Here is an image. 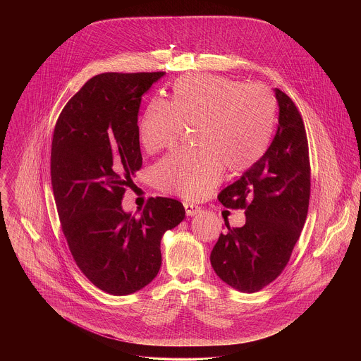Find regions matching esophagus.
Wrapping results in <instances>:
<instances>
[{
    "label": "esophagus",
    "mask_w": 361,
    "mask_h": 361,
    "mask_svg": "<svg viewBox=\"0 0 361 361\" xmlns=\"http://www.w3.org/2000/svg\"><path fill=\"white\" fill-rule=\"evenodd\" d=\"M185 211H186V215L188 216H195L197 214L202 212V207L196 206V204H192V203H185Z\"/></svg>",
    "instance_id": "obj_1"
}]
</instances>
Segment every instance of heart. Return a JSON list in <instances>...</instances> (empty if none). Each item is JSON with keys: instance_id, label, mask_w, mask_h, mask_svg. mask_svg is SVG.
Returning a JSON list of instances; mask_svg holds the SVG:
<instances>
[{"instance_id": "heart-1", "label": "heart", "mask_w": 361, "mask_h": 361, "mask_svg": "<svg viewBox=\"0 0 361 361\" xmlns=\"http://www.w3.org/2000/svg\"><path fill=\"white\" fill-rule=\"evenodd\" d=\"M276 103L271 92L218 75H185L175 80L171 102L153 99L140 122L139 140L155 153L195 126L196 149L176 150L154 166L157 185L186 199H202L228 166L243 172L265 154L275 126Z\"/></svg>"}]
</instances>
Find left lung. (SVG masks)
I'll return each instance as SVG.
<instances>
[{
  "label": "left lung",
  "instance_id": "obj_1",
  "mask_svg": "<svg viewBox=\"0 0 361 361\" xmlns=\"http://www.w3.org/2000/svg\"><path fill=\"white\" fill-rule=\"evenodd\" d=\"M279 115L265 154L218 196L228 208H245L246 224L228 228L209 261L233 289L253 293L271 283L288 264L309 211V143L293 102L274 89Z\"/></svg>",
  "mask_w": 361,
  "mask_h": 361
}]
</instances>
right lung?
<instances>
[{
    "label": "right lung",
    "instance_id": "obj_1",
    "mask_svg": "<svg viewBox=\"0 0 361 361\" xmlns=\"http://www.w3.org/2000/svg\"><path fill=\"white\" fill-rule=\"evenodd\" d=\"M165 72H106L63 106L52 137L51 185L69 250L89 281L114 296L149 285L161 267V239L185 218L183 204L155 197L139 216L122 208L142 168L137 115Z\"/></svg>",
    "mask_w": 361,
    "mask_h": 361
}]
</instances>
